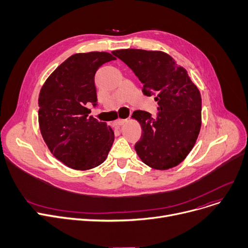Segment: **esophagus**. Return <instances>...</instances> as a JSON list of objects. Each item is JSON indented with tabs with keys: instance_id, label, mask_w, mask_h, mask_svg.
I'll list each match as a JSON object with an SVG mask.
<instances>
[{
	"instance_id": "obj_1",
	"label": "esophagus",
	"mask_w": 248,
	"mask_h": 248,
	"mask_svg": "<svg viewBox=\"0 0 248 248\" xmlns=\"http://www.w3.org/2000/svg\"><path fill=\"white\" fill-rule=\"evenodd\" d=\"M126 123V120H117L116 122H114L113 123V126H115V127H120V126H122L124 124H125Z\"/></svg>"
}]
</instances>
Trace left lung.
Wrapping results in <instances>:
<instances>
[{"mask_svg":"<svg viewBox=\"0 0 248 248\" xmlns=\"http://www.w3.org/2000/svg\"><path fill=\"white\" fill-rule=\"evenodd\" d=\"M112 54L124 61L144 84L145 95L158 101L157 117L150 112L133 113L141 126L135 145L140 159L157 170H168L183 162L193 149L201 128L202 100L187 70L165 52L122 49Z\"/></svg>","mask_w":248,"mask_h":248,"instance_id":"1","label":"left lung"}]
</instances>
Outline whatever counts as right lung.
I'll return each instance as SVG.
<instances>
[{
    "instance_id": "obj_1",
    "label": "right lung",
    "mask_w": 248,
    "mask_h": 248,
    "mask_svg": "<svg viewBox=\"0 0 248 248\" xmlns=\"http://www.w3.org/2000/svg\"><path fill=\"white\" fill-rule=\"evenodd\" d=\"M115 59L108 52L76 53L50 74L40 90L38 119L43 140L57 160L74 170L99 166L113 144L112 128L88 116L86 104L96 106V70Z\"/></svg>"
}]
</instances>
